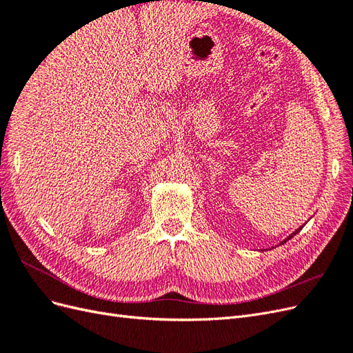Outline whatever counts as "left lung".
<instances>
[{
  "mask_svg": "<svg viewBox=\"0 0 353 353\" xmlns=\"http://www.w3.org/2000/svg\"><path fill=\"white\" fill-rule=\"evenodd\" d=\"M303 225H305V223H303ZM303 225H302V227H299V228H297V230H294V231H293V232H292V234H290V236H288V237H285V239H284V240H283V241H281V243H280V244H284V243H285V241H288V240H290V239H292V237H294V236H296V234H297V232H299V231H301V230H302V228H303ZM271 249H274V248H271Z\"/></svg>",
  "mask_w": 353,
  "mask_h": 353,
  "instance_id": "left-lung-1",
  "label": "left lung"
}]
</instances>
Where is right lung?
Instances as JSON below:
<instances>
[{"mask_svg":"<svg viewBox=\"0 0 353 353\" xmlns=\"http://www.w3.org/2000/svg\"><path fill=\"white\" fill-rule=\"evenodd\" d=\"M159 1H160V0H159Z\"/></svg>","mask_w":353,"mask_h":353,"instance_id":"add662e5","label":"right lung"}]
</instances>
